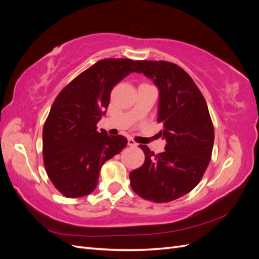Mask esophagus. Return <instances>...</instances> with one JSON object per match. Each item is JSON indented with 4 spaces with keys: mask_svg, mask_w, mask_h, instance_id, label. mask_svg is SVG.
<instances>
[{
    "mask_svg": "<svg viewBox=\"0 0 259 259\" xmlns=\"http://www.w3.org/2000/svg\"><path fill=\"white\" fill-rule=\"evenodd\" d=\"M127 145H128L130 147H136V146H137V144L134 142V139H132V138H128V139H127Z\"/></svg>",
    "mask_w": 259,
    "mask_h": 259,
    "instance_id": "esophagus-1",
    "label": "esophagus"
}]
</instances>
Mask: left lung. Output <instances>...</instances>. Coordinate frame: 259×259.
<instances>
[{
  "label": "left lung",
  "mask_w": 259,
  "mask_h": 259,
  "mask_svg": "<svg viewBox=\"0 0 259 259\" xmlns=\"http://www.w3.org/2000/svg\"><path fill=\"white\" fill-rule=\"evenodd\" d=\"M160 92L158 122L165 151L154 154L140 145L145 163L130 173L131 187L139 197L155 203L174 201L190 192L204 175L211 158L214 126L206 101L183 68L164 60H137Z\"/></svg>",
  "instance_id": "obj_1"
}]
</instances>
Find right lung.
Returning a JSON list of instances; mask_svg holds the SVG:
<instances>
[{"label": "right lung", "mask_w": 259, "mask_h": 259, "mask_svg": "<svg viewBox=\"0 0 259 259\" xmlns=\"http://www.w3.org/2000/svg\"><path fill=\"white\" fill-rule=\"evenodd\" d=\"M137 61L107 58L97 61L61 90L43 127V161L55 188L67 198L95 189L103 164L122 151L127 139L97 131L114 86L132 72Z\"/></svg>", "instance_id": "1"}]
</instances>
